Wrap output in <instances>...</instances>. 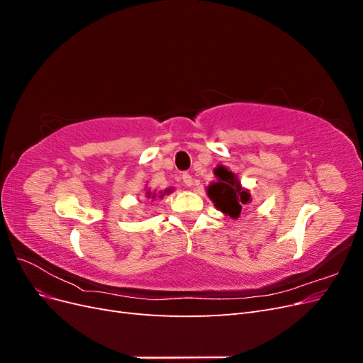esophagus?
Returning <instances> with one entry per match:
<instances>
[{
	"instance_id": "34e87169",
	"label": "esophagus",
	"mask_w": 363,
	"mask_h": 363,
	"mask_svg": "<svg viewBox=\"0 0 363 363\" xmlns=\"http://www.w3.org/2000/svg\"><path fill=\"white\" fill-rule=\"evenodd\" d=\"M182 179H183V183H184L186 186H192L194 180H192V175H191L189 172H184V174L182 175Z\"/></svg>"
}]
</instances>
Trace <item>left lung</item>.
<instances>
[{"label":"left lung","mask_w":363,"mask_h":363,"mask_svg":"<svg viewBox=\"0 0 363 363\" xmlns=\"http://www.w3.org/2000/svg\"><path fill=\"white\" fill-rule=\"evenodd\" d=\"M215 175L218 182L207 188L208 196L223 213L238 218L242 211V204L251 201V195L242 189L236 175L227 168L218 167Z\"/></svg>","instance_id":"1"}]
</instances>
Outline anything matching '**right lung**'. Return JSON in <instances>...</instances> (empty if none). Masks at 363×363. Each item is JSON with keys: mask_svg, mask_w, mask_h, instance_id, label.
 <instances>
[{"mask_svg": "<svg viewBox=\"0 0 363 363\" xmlns=\"http://www.w3.org/2000/svg\"><path fill=\"white\" fill-rule=\"evenodd\" d=\"M145 196L147 199H156V194H152L150 189L145 192ZM160 199H162V195H160Z\"/></svg>", "mask_w": 363, "mask_h": 363, "instance_id": "obj_1", "label": "right lung"}]
</instances>
